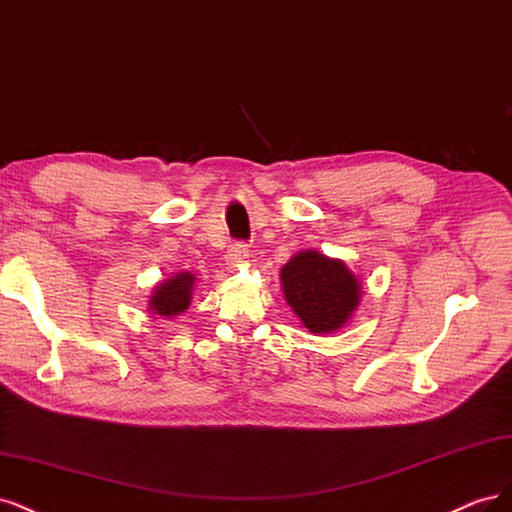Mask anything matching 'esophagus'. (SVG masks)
Returning <instances> with one entry per match:
<instances>
[{
    "mask_svg": "<svg viewBox=\"0 0 512 512\" xmlns=\"http://www.w3.org/2000/svg\"><path fill=\"white\" fill-rule=\"evenodd\" d=\"M246 257H249V246H246V242L236 240V242H232V244L227 246L225 259H227L229 263H240V261H244Z\"/></svg>",
    "mask_w": 512,
    "mask_h": 512,
    "instance_id": "esophagus-1",
    "label": "esophagus"
}]
</instances>
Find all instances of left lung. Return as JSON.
Listing matches in <instances>:
<instances>
[{"label": "left lung", "instance_id": "1", "mask_svg": "<svg viewBox=\"0 0 512 512\" xmlns=\"http://www.w3.org/2000/svg\"><path fill=\"white\" fill-rule=\"evenodd\" d=\"M280 280L289 306L312 334L336 332L359 302V283L349 268L317 251L291 257Z\"/></svg>", "mask_w": 512, "mask_h": 512}]
</instances>
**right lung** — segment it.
<instances>
[{"instance_id": "obj_1", "label": "right lung", "mask_w": 512, "mask_h": 512, "mask_svg": "<svg viewBox=\"0 0 512 512\" xmlns=\"http://www.w3.org/2000/svg\"><path fill=\"white\" fill-rule=\"evenodd\" d=\"M193 274L180 272L174 278L166 280L155 289V295L151 298V308L155 315L161 317H172L185 312L191 300V287H193Z\"/></svg>"}]
</instances>
